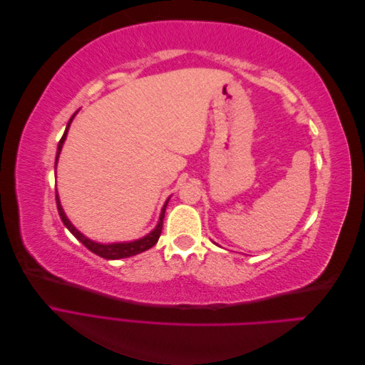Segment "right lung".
<instances>
[{
    "mask_svg": "<svg viewBox=\"0 0 365 365\" xmlns=\"http://www.w3.org/2000/svg\"><path fill=\"white\" fill-rule=\"evenodd\" d=\"M74 115H76V114H74ZM74 115L70 118L68 125H67V128H65L63 135H62V138H61V141H59V145H58V155H56V161H54V169H56L59 153H61V150H62L65 138H67V132H68V128H70V125H71V121H73ZM168 202H169V200L165 201V204H164L163 208H161V215H160L158 225H157L155 228H153L149 235H146L145 237H141V239H138V240L120 242V244H108V245H106V244H97V242H93L91 239L85 237L79 230L74 228V225L70 222V219H68L67 216H65L63 208H62L61 201H59V196H58V193H56L58 212H59V216H61V219H62L63 225L67 227V228L71 231V235H73L77 240H81L82 244H83L88 250H90L91 252L97 254V256H101V257H103V259H108V260H115V259H125V257L135 256V254H140V252L146 251V250H149V248H152L153 245H155L157 242H158V239H160L161 230H163V219H164V213H165V207H168Z\"/></svg>",
    "mask_w": 365,
    "mask_h": 365,
    "instance_id": "right-lung-1",
    "label": "right lung"
}]
</instances>
